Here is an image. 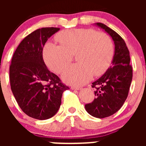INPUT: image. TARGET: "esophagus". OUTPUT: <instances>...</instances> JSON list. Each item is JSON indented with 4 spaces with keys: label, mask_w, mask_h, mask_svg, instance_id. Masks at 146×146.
Here are the masks:
<instances>
[{
    "label": "esophagus",
    "mask_w": 146,
    "mask_h": 146,
    "mask_svg": "<svg viewBox=\"0 0 146 146\" xmlns=\"http://www.w3.org/2000/svg\"><path fill=\"white\" fill-rule=\"evenodd\" d=\"M70 89L77 90H79L81 89V88H80V87H76V86H71L70 87Z\"/></svg>",
    "instance_id": "34e87169"
}]
</instances>
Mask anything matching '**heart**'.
I'll return each instance as SVG.
<instances>
[{
  "mask_svg": "<svg viewBox=\"0 0 146 146\" xmlns=\"http://www.w3.org/2000/svg\"><path fill=\"white\" fill-rule=\"evenodd\" d=\"M56 38L61 44L47 42L44 48V58L48 68L60 74L76 55L78 63L69 67L62 76L67 83L83 85L90 80L92 75L101 76L110 67L114 46L107 34L92 28H81L62 31Z\"/></svg>",
  "mask_w": 146,
  "mask_h": 146,
  "instance_id": "b5f03b06",
  "label": "heart"
}]
</instances>
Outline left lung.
Masks as SVG:
<instances>
[{
  "label": "left lung",
  "instance_id": "left-lung-1",
  "mask_svg": "<svg viewBox=\"0 0 146 146\" xmlns=\"http://www.w3.org/2000/svg\"><path fill=\"white\" fill-rule=\"evenodd\" d=\"M96 25L111 36L115 44L112 65L102 77L92 82L95 98L93 102L85 105L90 115L102 119L119 111L126 101L133 70L130 65L129 51L121 36L104 24L98 23Z\"/></svg>",
  "mask_w": 146,
  "mask_h": 146
}]
</instances>
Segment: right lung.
<instances>
[{"instance_id":"1","label":"right lung","mask_w":146,"mask_h":146,"mask_svg":"<svg viewBox=\"0 0 146 146\" xmlns=\"http://www.w3.org/2000/svg\"><path fill=\"white\" fill-rule=\"evenodd\" d=\"M60 28L43 27L28 35L19 44L10 66V88L23 112L45 120L55 115L68 86L50 72L43 59L44 46Z\"/></svg>"}]
</instances>
